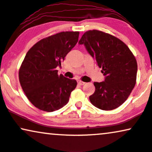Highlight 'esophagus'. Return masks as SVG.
<instances>
[{
  "label": "esophagus",
  "mask_w": 152,
  "mask_h": 152,
  "mask_svg": "<svg viewBox=\"0 0 152 152\" xmlns=\"http://www.w3.org/2000/svg\"><path fill=\"white\" fill-rule=\"evenodd\" d=\"M85 83H86L85 82H83V81H81V80H78V84L80 86H83Z\"/></svg>",
  "instance_id": "esophagus-1"
}]
</instances>
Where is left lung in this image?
Segmentation results:
<instances>
[{
  "mask_svg": "<svg viewBox=\"0 0 152 152\" xmlns=\"http://www.w3.org/2000/svg\"><path fill=\"white\" fill-rule=\"evenodd\" d=\"M79 45L102 69V82H95V91L89 97L90 102L102 110H112L122 104L135 87L137 61L127 45L118 38L97 30L86 31Z\"/></svg>",
  "mask_w": 152,
  "mask_h": 152,
  "instance_id": "8db88e82",
  "label": "left lung"
}]
</instances>
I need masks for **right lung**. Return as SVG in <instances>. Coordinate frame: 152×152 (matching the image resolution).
<instances>
[{
  "label": "right lung",
  "instance_id": "right-lung-1",
  "mask_svg": "<svg viewBox=\"0 0 152 152\" xmlns=\"http://www.w3.org/2000/svg\"><path fill=\"white\" fill-rule=\"evenodd\" d=\"M78 36V31L60 32L41 40L26 53L19 79L28 100L38 109L50 112L68 103L77 82L57 74V67H61Z\"/></svg>",
  "mask_w": 152,
  "mask_h": 152
}]
</instances>
